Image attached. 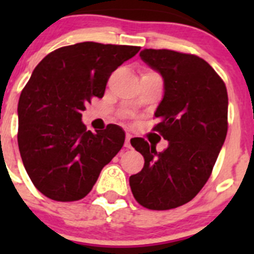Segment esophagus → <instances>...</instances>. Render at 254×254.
Wrapping results in <instances>:
<instances>
[{"instance_id": "34e87169", "label": "esophagus", "mask_w": 254, "mask_h": 254, "mask_svg": "<svg viewBox=\"0 0 254 254\" xmlns=\"http://www.w3.org/2000/svg\"><path fill=\"white\" fill-rule=\"evenodd\" d=\"M131 134L127 133L126 134V141H125V147H127V149H131Z\"/></svg>"}]
</instances>
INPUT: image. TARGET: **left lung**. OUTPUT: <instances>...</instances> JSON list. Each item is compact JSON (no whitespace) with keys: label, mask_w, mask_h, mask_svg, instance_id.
Listing matches in <instances>:
<instances>
[{"label":"left lung","mask_w":254,"mask_h":254,"mask_svg":"<svg viewBox=\"0 0 254 254\" xmlns=\"http://www.w3.org/2000/svg\"><path fill=\"white\" fill-rule=\"evenodd\" d=\"M141 60L164 80V96L154 127L169 145L158 152L143 138H132L145 164L129 177L140 205L170 210L194 198L210 178L228 132V93L202 58L169 49H143Z\"/></svg>","instance_id":"obj_1"}]
</instances>
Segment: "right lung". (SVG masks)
Listing matches in <instances>:
<instances>
[{
    "mask_svg": "<svg viewBox=\"0 0 254 254\" xmlns=\"http://www.w3.org/2000/svg\"><path fill=\"white\" fill-rule=\"evenodd\" d=\"M140 47L84 42L62 47L40 61L17 105L20 155L33 185L55 201H77L125 143V131L108 125L86 131L81 112L103 98L108 78Z\"/></svg>",
    "mask_w": 254,
    "mask_h": 254,
    "instance_id": "obj_1",
    "label": "right lung"
}]
</instances>
